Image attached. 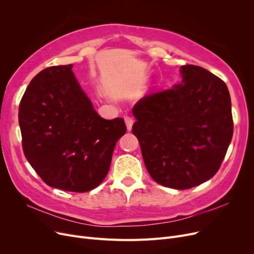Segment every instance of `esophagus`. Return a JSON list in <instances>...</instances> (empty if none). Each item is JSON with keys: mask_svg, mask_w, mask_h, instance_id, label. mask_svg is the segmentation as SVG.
I'll use <instances>...</instances> for the list:
<instances>
[{"mask_svg": "<svg viewBox=\"0 0 254 254\" xmlns=\"http://www.w3.org/2000/svg\"><path fill=\"white\" fill-rule=\"evenodd\" d=\"M125 122H126L127 127V130H130L132 127V125H134V119H132L130 116H126Z\"/></svg>", "mask_w": 254, "mask_h": 254, "instance_id": "1", "label": "esophagus"}]
</instances>
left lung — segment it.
Wrapping results in <instances>:
<instances>
[{"label": "left lung", "mask_w": 254, "mask_h": 254, "mask_svg": "<svg viewBox=\"0 0 254 254\" xmlns=\"http://www.w3.org/2000/svg\"><path fill=\"white\" fill-rule=\"evenodd\" d=\"M182 83L142 98L132 108L144 164L158 184L189 190L219 170L232 141L231 97L202 66L180 68Z\"/></svg>", "instance_id": "left-lung-1"}]
</instances>
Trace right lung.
<instances>
[{
  "label": "right lung",
  "instance_id": "add662e5",
  "mask_svg": "<svg viewBox=\"0 0 254 254\" xmlns=\"http://www.w3.org/2000/svg\"><path fill=\"white\" fill-rule=\"evenodd\" d=\"M73 64L38 73L19 104L23 153L51 188L85 192L108 174L125 120L102 118L72 72Z\"/></svg>",
  "mask_w": 254,
  "mask_h": 254
}]
</instances>
